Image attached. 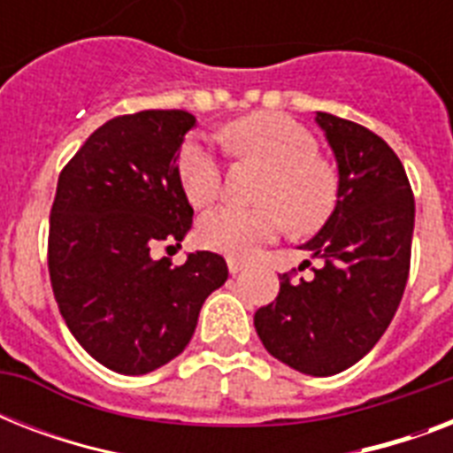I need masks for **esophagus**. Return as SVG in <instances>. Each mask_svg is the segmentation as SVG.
Listing matches in <instances>:
<instances>
[{"label": "esophagus", "instance_id": "34e87169", "mask_svg": "<svg viewBox=\"0 0 453 453\" xmlns=\"http://www.w3.org/2000/svg\"><path fill=\"white\" fill-rule=\"evenodd\" d=\"M227 268H230V275H240L242 270L247 268V263L240 258H227Z\"/></svg>", "mask_w": 453, "mask_h": 453}]
</instances>
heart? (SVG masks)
Instances as JSON below:
<instances>
[{"instance_id": "b5f03b06", "label": "heart", "mask_w": 453, "mask_h": 453, "mask_svg": "<svg viewBox=\"0 0 453 453\" xmlns=\"http://www.w3.org/2000/svg\"><path fill=\"white\" fill-rule=\"evenodd\" d=\"M220 141L233 155L254 157L268 166L258 199L261 204L219 206L197 223L206 249L234 258L254 256L282 233L284 223L301 233L315 230L336 204V176L317 159V141L305 127L277 112H256L227 124ZM176 173L192 206L211 204L220 190V162L211 145L192 136L178 148Z\"/></svg>"}]
</instances>
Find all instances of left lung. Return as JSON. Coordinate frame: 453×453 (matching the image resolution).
Here are the masks:
<instances>
[{
  "instance_id": "left-lung-1",
  "label": "left lung",
  "mask_w": 453,
  "mask_h": 453,
  "mask_svg": "<svg viewBox=\"0 0 453 453\" xmlns=\"http://www.w3.org/2000/svg\"><path fill=\"white\" fill-rule=\"evenodd\" d=\"M315 122L338 162L336 206L301 247L322 265L298 282L284 273L275 301L256 310L254 326L280 362L334 376L379 343L400 305L411 263L414 192L400 157L373 131L329 112H317Z\"/></svg>"
}]
</instances>
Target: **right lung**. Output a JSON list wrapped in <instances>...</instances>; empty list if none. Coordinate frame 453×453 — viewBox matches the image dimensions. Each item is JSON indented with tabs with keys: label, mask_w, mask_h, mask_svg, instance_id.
<instances>
[{
	"label": "right lung",
	"mask_w": 453,
	"mask_h": 453,
	"mask_svg": "<svg viewBox=\"0 0 453 453\" xmlns=\"http://www.w3.org/2000/svg\"><path fill=\"white\" fill-rule=\"evenodd\" d=\"M197 124L185 110H143L96 129L63 166L49 219V277L67 329L117 373L141 376L180 355L206 296L227 280L226 258L188 254L192 226L176 173L178 148ZM169 249V247H166Z\"/></svg>",
	"instance_id": "obj_1"
}]
</instances>
